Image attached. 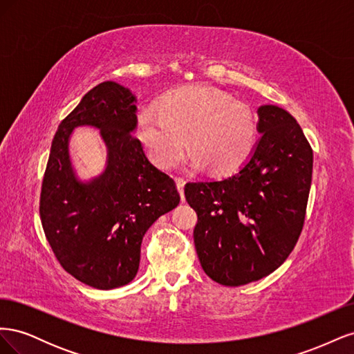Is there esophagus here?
Here are the masks:
<instances>
[{
    "mask_svg": "<svg viewBox=\"0 0 354 354\" xmlns=\"http://www.w3.org/2000/svg\"><path fill=\"white\" fill-rule=\"evenodd\" d=\"M176 185H177L178 192H180L181 199L185 201V185H186V180L183 177H176Z\"/></svg>",
    "mask_w": 354,
    "mask_h": 354,
    "instance_id": "1",
    "label": "esophagus"
}]
</instances>
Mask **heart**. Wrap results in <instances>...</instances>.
Returning <instances> with one entry per match:
<instances>
[{
  "label": "heart",
  "instance_id": "1",
  "mask_svg": "<svg viewBox=\"0 0 354 354\" xmlns=\"http://www.w3.org/2000/svg\"><path fill=\"white\" fill-rule=\"evenodd\" d=\"M136 131L158 167L173 168L189 143L190 165L218 174L243 165L259 136L250 104L205 85L167 93L158 109L138 112Z\"/></svg>",
  "mask_w": 354,
  "mask_h": 354
}]
</instances>
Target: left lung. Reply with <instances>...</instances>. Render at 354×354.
I'll use <instances>...</instances> for the list:
<instances>
[{
	"label": "left lung",
	"mask_w": 354,
	"mask_h": 354,
	"mask_svg": "<svg viewBox=\"0 0 354 354\" xmlns=\"http://www.w3.org/2000/svg\"><path fill=\"white\" fill-rule=\"evenodd\" d=\"M248 160L218 181L185 186L198 214L194 241L203 272L226 286L263 279L291 254L301 234L313 151L295 121L274 104L259 108Z\"/></svg>",
	"instance_id": "obj_1"
}]
</instances>
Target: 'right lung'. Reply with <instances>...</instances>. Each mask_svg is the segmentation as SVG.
Listing matches in <instances>:
<instances>
[{
	"label": "right lung",
	"mask_w": 354,
	"mask_h": 354,
	"mask_svg": "<svg viewBox=\"0 0 354 354\" xmlns=\"http://www.w3.org/2000/svg\"><path fill=\"white\" fill-rule=\"evenodd\" d=\"M136 97L113 81L95 85L57 128L42 178L39 216L60 266L75 279L113 289L130 283L145 233L180 202L174 180L147 159L136 130ZM99 127L109 165L82 184L68 159L73 127Z\"/></svg>",
	"instance_id": "obj_1"
}]
</instances>
